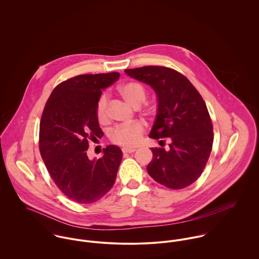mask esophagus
Listing matches in <instances>:
<instances>
[{
    "label": "esophagus",
    "instance_id": "obj_1",
    "mask_svg": "<svg viewBox=\"0 0 259 259\" xmlns=\"http://www.w3.org/2000/svg\"><path fill=\"white\" fill-rule=\"evenodd\" d=\"M121 150H122L123 153H132V152H135V151H136V148H123Z\"/></svg>",
    "mask_w": 259,
    "mask_h": 259
}]
</instances>
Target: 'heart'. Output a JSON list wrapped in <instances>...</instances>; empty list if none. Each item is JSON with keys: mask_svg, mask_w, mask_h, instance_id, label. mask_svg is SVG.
Wrapping results in <instances>:
<instances>
[{"mask_svg": "<svg viewBox=\"0 0 259 259\" xmlns=\"http://www.w3.org/2000/svg\"><path fill=\"white\" fill-rule=\"evenodd\" d=\"M118 93L120 96L134 108L141 107L147 99V91L145 87L135 80L126 81L118 87ZM96 115L100 123L105 124L109 121L108 113V99L106 96H102L97 103ZM145 132L143 123L135 121L128 124L117 125L112 128L110 133V140L117 146L121 147H135L141 140Z\"/></svg>", "mask_w": 259, "mask_h": 259, "instance_id": "heart-1", "label": "heart"}]
</instances>
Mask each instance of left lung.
Masks as SVG:
<instances>
[{
    "label": "left lung",
    "instance_id": "1",
    "mask_svg": "<svg viewBox=\"0 0 259 259\" xmlns=\"http://www.w3.org/2000/svg\"><path fill=\"white\" fill-rule=\"evenodd\" d=\"M124 72L149 84L157 96L149 138L170 140L167 150L150 148L148 175L171 189L193 184L202 174L213 144L212 122L202 97L186 76L170 68L147 66Z\"/></svg>",
    "mask_w": 259,
    "mask_h": 259
}]
</instances>
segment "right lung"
Here are the masks:
<instances>
[{
	"label": "right lung",
	"instance_id": "obj_1",
	"mask_svg": "<svg viewBox=\"0 0 259 259\" xmlns=\"http://www.w3.org/2000/svg\"><path fill=\"white\" fill-rule=\"evenodd\" d=\"M119 74H80L59 83L46 103L39 123L38 147L45 165L58 188L77 203L101 199L115 182L122 158L116 146L90 160V141L104 136L96 115L102 92Z\"/></svg>",
	"mask_w": 259,
	"mask_h": 259
}]
</instances>
